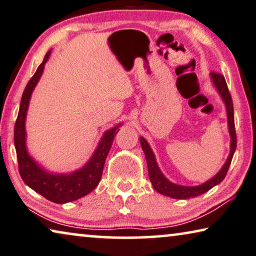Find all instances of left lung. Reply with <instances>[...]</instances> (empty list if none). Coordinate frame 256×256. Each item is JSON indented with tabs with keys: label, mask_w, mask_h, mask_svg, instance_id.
<instances>
[{
	"label": "left lung",
	"mask_w": 256,
	"mask_h": 256,
	"mask_svg": "<svg viewBox=\"0 0 256 256\" xmlns=\"http://www.w3.org/2000/svg\"><path fill=\"white\" fill-rule=\"evenodd\" d=\"M211 78L214 80V86L217 88L218 92H220L222 98L225 102V105H226V110H228V130L230 135H231V152L226 162H225L223 168L218 172L216 176H214L212 179L206 181V184H200V186L196 187H187V186H179V184H172L166 179V178L162 176V173L159 170L157 162H156L154 154L149 146V144L143 137H140V146H142V149L146 154V162H148V171H149V178L151 184L156 190L160 192L162 195L170 196V198H195V196L204 194L206 192L211 190L214 186H216L220 182L223 181V179L226 176L228 171L230 165H231L233 154H234L236 148V127H234V114H233V102L231 94H230L226 80H225L224 76L220 72H211Z\"/></svg>",
	"instance_id": "obj_1"
}]
</instances>
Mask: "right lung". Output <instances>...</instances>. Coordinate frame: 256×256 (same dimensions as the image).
Wrapping results in <instances>:
<instances>
[{"label": "right lung", "instance_id": "add662e5", "mask_svg": "<svg viewBox=\"0 0 256 256\" xmlns=\"http://www.w3.org/2000/svg\"><path fill=\"white\" fill-rule=\"evenodd\" d=\"M50 55V52H48L42 64L38 66L34 75L25 86L22 96L20 112L14 124V140L17 154L18 171L24 182L50 201L62 204L83 198L98 186L102 179L106 157L112 146L113 138L119 132L118 129L119 126L105 132L90 162L78 171L70 174H50L36 164L34 160L28 154L25 146V118H26L31 94L42 76L44 66Z\"/></svg>", "mask_w": 256, "mask_h": 256}]
</instances>
